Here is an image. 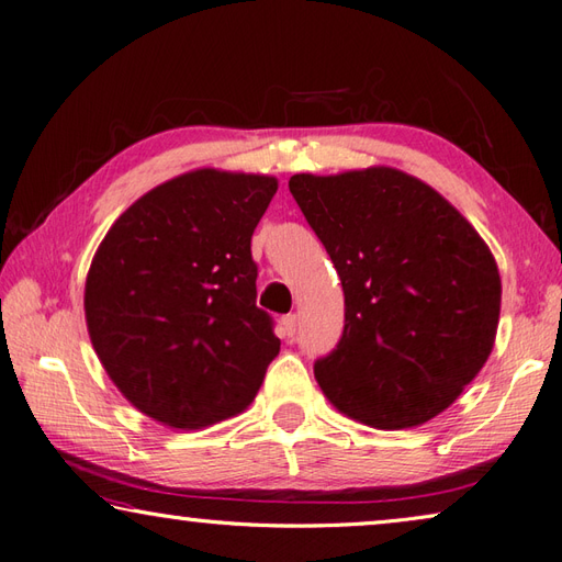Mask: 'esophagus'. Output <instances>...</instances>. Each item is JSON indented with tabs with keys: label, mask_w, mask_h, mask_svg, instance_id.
<instances>
[{
	"label": "esophagus",
	"mask_w": 562,
	"mask_h": 562,
	"mask_svg": "<svg viewBox=\"0 0 562 562\" xmlns=\"http://www.w3.org/2000/svg\"><path fill=\"white\" fill-rule=\"evenodd\" d=\"M296 325H299L296 313H290V316L282 318V330H284L286 337H294L296 335Z\"/></svg>",
	"instance_id": "obj_1"
}]
</instances>
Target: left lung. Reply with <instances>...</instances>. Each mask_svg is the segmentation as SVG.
I'll use <instances>...</instances> for the list:
<instances>
[{
	"label": "left lung",
	"instance_id": "1",
	"mask_svg": "<svg viewBox=\"0 0 562 562\" xmlns=\"http://www.w3.org/2000/svg\"><path fill=\"white\" fill-rule=\"evenodd\" d=\"M294 201L345 292V330L313 373L337 409L400 430L434 419L484 367L501 276L476 229L393 167L294 175Z\"/></svg>",
	"mask_w": 562,
	"mask_h": 562
}]
</instances>
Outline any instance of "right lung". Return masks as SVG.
I'll return each mask as SVG.
<instances>
[{
  "label": "right lung",
  "mask_w": 562,
  "mask_h": 562,
  "mask_svg": "<svg viewBox=\"0 0 562 562\" xmlns=\"http://www.w3.org/2000/svg\"><path fill=\"white\" fill-rule=\"evenodd\" d=\"M278 179L195 169L128 207L86 280L104 371L150 419L201 428L256 397L280 340L256 306L251 237Z\"/></svg>",
  "instance_id": "add662e5"
}]
</instances>
